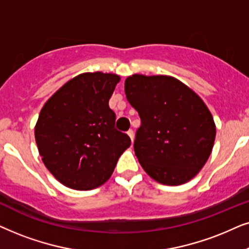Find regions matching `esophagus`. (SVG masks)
<instances>
[{
  "instance_id": "obj_1",
  "label": "esophagus",
  "mask_w": 249,
  "mask_h": 249,
  "mask_svg": "<svg viewBox=\"0 0 249 249\" xmlns=\"http://www.w3.org/2000/svg\"><path fill=\"white\" fill-rule=\"evenodd\" d=\"M127 135L131 138V141L133 142V141H134V132L132 131V130H128V131H127Z\"/></svg>"
}]
</instances>
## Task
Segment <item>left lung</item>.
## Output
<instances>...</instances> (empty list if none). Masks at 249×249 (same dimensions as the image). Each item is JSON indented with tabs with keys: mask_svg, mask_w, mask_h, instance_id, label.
Here are the masks:
<instances>
[{
	"mask_svg": "<svg viewBox=\"0 0 249 249\" xmlns=\"http://www.w3.org/2000/svg\"><path fill=\"white\" fill-rule=\"evenodd\" d=\"M125 94L141 118L134 152L145 173L166 185L196 177L216 135L213 116L199 95L172 76L141 74L125 79Z\"/></svg>",
	"mask_w": 249,
	"mask_h": 249,
	"instance_id": "obj_1",
	"label": "left lung"
}]
</instances>
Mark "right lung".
Masks as SVG:
<instances>
[{
    "label": "right lung",
    "instance_id": "obj_1",
    "mask_svg": "<svg viewBox=\"0 0 249 249\" xmlns=\"http://www.w3.org/2000/svg\"><path fill=\"white\" fill-rule=\"evenodd\" d=\"M121 76L83 72L45 102L35 125V141L45 167L66 187L92 190L106 183L131 145L115 128L109 108Z\"/></svg>",
    "mask_w": 249,
    "mask_h": 249
}]
</instances>
